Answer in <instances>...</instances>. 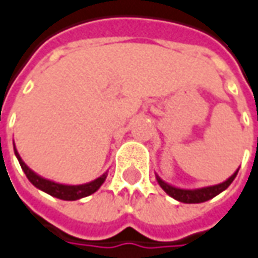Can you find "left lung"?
<instances>
[{
    "instance_id": "obj_1",
    "label": "left lung",
    "mask_w": 258,
    "mask_h": 258,
    "mask_svg": "<svg viewBox=\"0 0 258 258\" xmlns=\"http://www.w3.org/2000/svg\"><path fill=\"white\" fill-rule=\"evenodd\" d=\"M238 169H240V168H238ZM238 169H237L228 179H225L224 182L217 183V185H210V186H203V188H195V189L179 188V186H175V185L165 182L164 179H162L158 173H155V176H156V181L159 183V186H161L169 197H172L173 200H176V201H179V203L183 204H200L205 203V201L211 200L214 197H217L218 194H221L223 191H225V189L230 186V183L234 181V178L237 176Z\"/></svg>"
}]
</instances>
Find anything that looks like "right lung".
I'll return each instance as SVG.
<instances>
[{"label":"right lung","instance_id":"1","mask_svg":"<svg viewBox=\"0 0 258 258\" xmlns=\"http://www.w3.org/2000/svg\"><path fill=\"white\" fill-rule=\"evenodd\" d=\"M14 152L18 162L21 165L23 171L27 175L28 181L34 185L35 188H38L40 191L48 194L51 197H55L58 200H64V201H76V200H80V198H85V197H89L94 194L106 181V176H107V172H104L103 175H100L99 178H96L93 181L86 183H80V185H66V183L54 182L51 179H47V178H43L41 175L35 173L31 168H28L25 162L21 159V156L18 154V151L15 149L14 145Z\"/></svg>","mask_w":258,"mask_h":258}]
</instances>
